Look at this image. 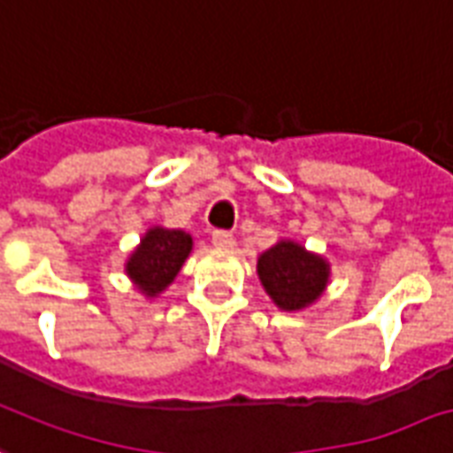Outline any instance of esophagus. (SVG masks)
I'll return each mask as SVG.
<instances>
[{"label":"esophagus","instance_id":"obj_1","mask_svg":"<svg viewBox=\"0 0 453 453\" xmlns=\"http://www.w3.org/2000/svg\"><path fill=\"white\" fill-rule=\"evenodd\" d=\"M211 240L216 247H234V234L227 230H213Z\"/></svg>","mask_w":453,"mask_h":453}]
</instances>
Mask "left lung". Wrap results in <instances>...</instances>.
I'll use <instances>...</instances> for the list:
<instances>
[{"label":"left lung","instance_id":"obj_1","mask_svg":"<svg viewBox=\"0 0 453 453\" xmlns=\"http://www.w3.org/2000/svg\"><path fill=\"white\" fill-rule=\"evenodd\" d=\"M258 278L280 309L296 311L320 296L327 282V264L295 242H278L258 258Z\"/></svg>","mask_w":453,"mask_h":453}]
</instances>
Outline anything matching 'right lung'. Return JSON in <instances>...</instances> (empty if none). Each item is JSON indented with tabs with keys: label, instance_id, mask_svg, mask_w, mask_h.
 Instances as JSON below:
<instances>
[{
	"label": "right lung",
	"instance_id": "add662e5",
	"mask_svg": "<svg viewBox=\"0 0 453 453\" xmlns=\"http://www.w3.org/2000/svg\"><path fill=\"white\" fill-rule=\"evenodd\" d=\"M189 250H192V237L188 233L151 227L127 261L126 271L144 295L157 296L178 275Z\"/></svg>",
	"mask_w": 453,
	"mask_h": 453
}]
</instances>
